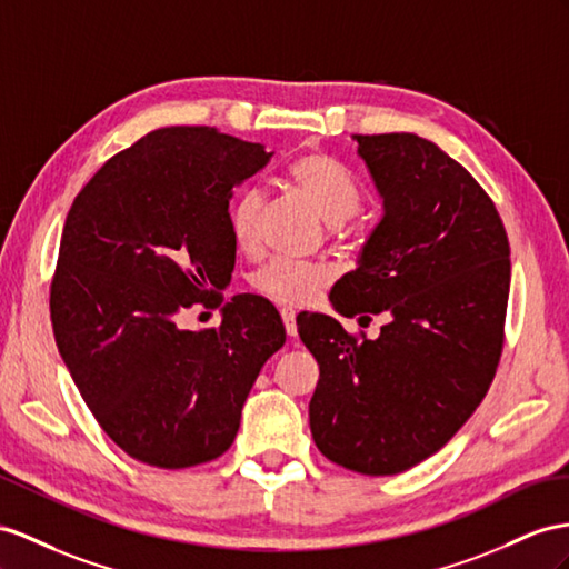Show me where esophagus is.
Returning a JSON list of instances; mask_svg holds the SVG:
<instances>
[{
  "label": "esophagus",
  "instance_id": "34e87169",
  "mask_svg": "<svg viewBox=\"0 0 569 569\" xmlns=\"http://www.w3.org/2000/svg\"><path fill=\"white\" fill-rule=\"evenodd\" d=\"M281 319L288 337H298V325H296V310L293 308H281Z\"/></svg>",
  "mask_w": 569,
  "mask_h": 569
}]
</instances>
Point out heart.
<instances>
[{
    "label": "heart",
    "mask_w": 569,
    "mask_h": 569,
    "mask_svg": "<svg viewBox=\"0 0 569 569\" xmlns=\"http://www.w3.org/2000/svg\"><path fill=\"white\" fill-rule=\"evenodd\" d=\"M288 180L308 199L310 207L329 226H343L360 211V187L341 163L322 151H308L288 166ZM264 197L257 187H244L228 207V230L242 254L259 250V216ZM329 283V271L319 264L273 259L252 276V288L273 302H310Z\"/></svg>",
    "instance_id": "obj_1"
}]
</instances>
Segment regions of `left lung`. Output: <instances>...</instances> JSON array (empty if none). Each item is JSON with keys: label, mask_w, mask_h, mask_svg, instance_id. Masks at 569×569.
Masks as SVG:
<instances>
[{"label": "left lung", "mask_w": 569, "mask_h": 569, "mask_svg": "<svg viewBox=\"0 0 569 569\" xmlns=\"http://www.w3.org/2000/svg\"><path fill=\"white\" fill-rule=\"evenodd\" d=\"M353 139L385 216L329 300L387 325L358 339L329 315H298V333L319 366L317 449L395 476L442 449L486 397L505 343L509 242L492 199L440 146L406 132Z\"/></svg>", "instance_id": "obj_1"}]
</instances>
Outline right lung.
<instances>
[{
    "mask_svg": "<svg viewBox=\"0 0 569 569\" xmlns=\"http://www.w3.org/2000/svg\"><path fill=\"white\" fill-rule=\"evenodd\" d=\"M261 143L213 127H166L112 156L67 213L50 288L54 341L110 440L158 469L221 457L261 366L286 343L273 305L240 296L221 327H180L218 308L236 267L232 187L269 163Z\"/></svg>",
    "mask_w": 569,
    "mask_h": 569,
    "instance_id": "obj_1",
    "label": "right lung"
}]
</instances>
